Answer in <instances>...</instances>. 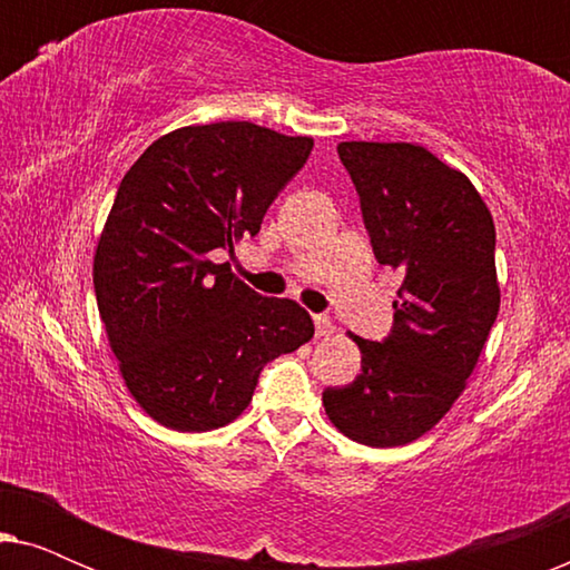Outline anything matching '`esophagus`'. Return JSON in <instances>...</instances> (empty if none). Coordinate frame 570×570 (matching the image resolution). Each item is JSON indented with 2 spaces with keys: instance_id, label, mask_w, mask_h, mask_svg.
<instances>
[{
  "instance_id": "esophagus-1",
  "label": "esophagus",
  "mask_w": 570,
  "mask_h": 570,
  "mask_svg": "<svg viewBox=\"0 0 570 570\" xmlns=\"http://www.w3.org/2000/svg\"><path fill=\"white\" fill-rule=\"evenodd\" d=\"M314 324H316V337H330V334L334 332V324H332L330 314H316Z\"/></svg>"
}]
</instances>
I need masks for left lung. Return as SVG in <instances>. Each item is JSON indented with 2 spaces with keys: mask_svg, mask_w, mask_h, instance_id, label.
Returning a JSON list of instances; mask_svg holds the SVG:
<instances>
[{
  "mask_svg": "<svg viewBox=\"0 0 570 570\" xmlns=\"http://www.w3.org/2000/svg\"><path fill=\"white\" fill-rule=\"evenodd\" d=\"M379 264L404 279L394 326L355 337L361 373L326 386V415L347 439L389 449L420 439L446 415L478 363L501 291L495 225L470 178L410 142H342Z\"/></svg>",
  "mask_w": 570,
  "mask_h": 570,
  "instance_id": "obj_1",
  "label": "left lung"
}]
</instances>
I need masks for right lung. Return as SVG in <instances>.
I'll return each mask as SVG.
<instances>
[{"label": "right lung", "mask_w": 570, "mask_h": 570, "mask_svg": "<svg viewBox=\"0 0 570 570\" xmlns=\"http://www.w3.org/2000/svg\"><path fill=\"white\" fill-rule=\"evenodd\" d=\"M311 150V137L205 124L155 139L121 178L92 285L124 384L160 425L230 423L264 365L314 337L306 308L254 293L209 259L259 233Z\"/></svg>", "instance_id": "obj_1"}]
</instances>
